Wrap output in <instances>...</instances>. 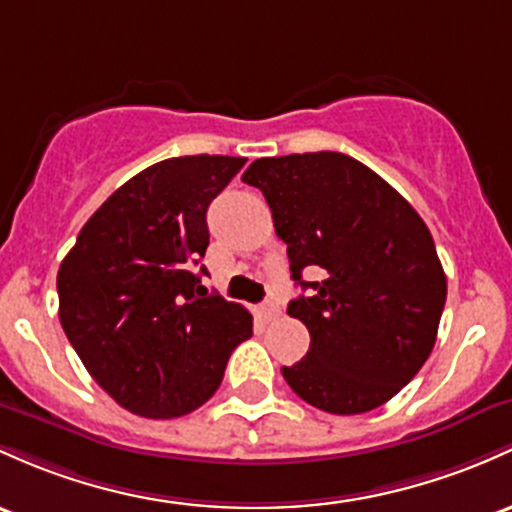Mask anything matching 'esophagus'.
Listing matches in <instances>:
<instances>
[{
	"label": "esophagus",
	"mask_w": 512,
	"mask_h": 512,
	"mask_svg": "<svg viewBox=\"0 0 512 512\" xmlns=\"http://www.w3.org/2000/svg\"><path fill=\"white\" fill-rule=\"evenodd\" d=\"M279 316V306L274 301H265L260 306V318L262 320H272V318H277Z\"/></svg>",
	"instance_id": "1"
}]
</instances>
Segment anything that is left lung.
Wrapping results in <instances>:
<instances>
[{
	"label": "left lung",
	"instance_id": "obj_1",
	"mask_svg": "<svg viewBox=\"0 0 512 512\" xmlns=\"http://www.w3.org/2000/svg\"><path fill=\"white\" fill-rule=\"evenodd\" d=\"M243 182L265 194L299 296L286 313L311 333L282 367L296 396L357 415L396 396L430 357L447 277L418 211L389 182L342 153L260 157ZM320 268L323 283H303Z\"/></svg>",
	"mask_w": 512,
	"mask_h": 512
}]
</instances>
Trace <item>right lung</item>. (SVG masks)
<instances>
[{"instance_id":"obj_1","label":"right lung","mask_w":512,"mask_h":512,"mask_svg":"<svg viewBox=\"0 0 512 512\" xmlns=\"http://www.w3.org/2000/svg\"><path fill=\"white\" fill-rule=\"evenodd\" d=\"M245 157L184 155L138 172L84 223L58 269L60 323L92 379L126 411L204 406L252 316L201 286L206 211Z\"/></svg>"}]
</instances>
